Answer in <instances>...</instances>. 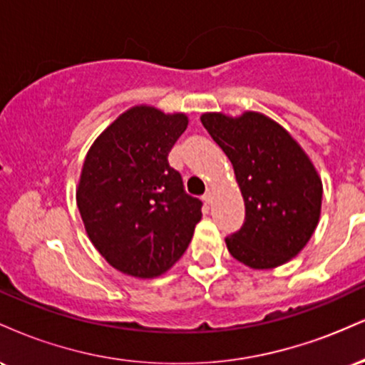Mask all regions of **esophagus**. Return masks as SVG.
Returning a JSON list of instances; mask_svg holds the SVG:
<instances>
[{
    "label": "esophagus",
    "mask_w": 365,
    "mask_h": 365,
    "mask_svg": "<svg viewBox=\"0 0 365 365\" xmlns=\"http://www.w3.org/2000/svg\"><path fill=\"white\" fill-rule=\"evenodd\" d=\"M202 199L206 204H211L212 202V192H206V194L202 195Z\"/></svg>",
    "instance_id": "1"
}]
</instances>
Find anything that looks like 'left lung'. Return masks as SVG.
I'll use <instances>...</instances> for the list:
<instances>
[{
    "mask_svg": "<svg viewBox=\"0 0 365 365\" xmlns=\"http://www.w3.org/2000/svg\"><path fill=\"white\" fill-rule=\"evenodd\" d=\"M200 121L232 161L245 202L244 226L225 240L230 254L252 269L288 262L319 223L322 182L312 161L262 113H204Z\"/></svg>",
    "mask_w": 365,
    "mask_h": 365,
    "instance_id": "left-lung-1",
    "label": "left lung"
}]
</instances>
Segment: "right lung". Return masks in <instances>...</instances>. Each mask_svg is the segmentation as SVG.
Returning <instances> with one entry per match:
<instances>
[{
  "instance_id": "obj_1",
  "label": "right lung",
  "mask_w": 365,
  "mask_h": 365,
  "mask_svg": "<svg viewBox=\"0 0 365 365\" xmlns=\"http://www.w3.org/2000/svg\"><path fill=\"white\" fill-rule=\"evenodd\" d=\"M185 113L148 104L116 118L83 161L77 206L92 245L115 269L158 278L182 257L202 202L185 194L168 154L185 132Z\"/></svg>"
}]
</instances>
